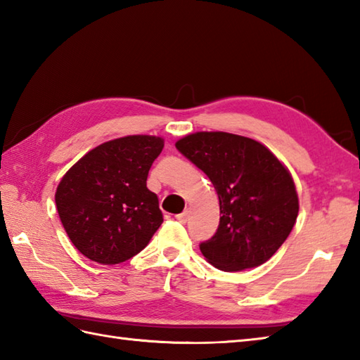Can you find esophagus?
Returning <instances> with one entry per match:
<instances>
[{
	"instance_id": "esophagus-1",
	"label": "esophagus",
	"mask_w": 360,
	"mask_h": 360,
	"mask_svg": "<svg viewBox=\"0 0 360 360\" xmlns=\"http://www.w3.org/2000/svg\"><path fill=\"white\" fill-rule=\"evenodd\" d=\"M176 219L179 221V223H182V224H186L187 221H188V210H186V212H182V213H179V215H176L174 217Z\"/></svg>"
}]
</instances>
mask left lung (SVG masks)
Here are the masks:
<instances>
[{
    "label": "left lung",
    "mask_w": 360,
    "mask_h": 360,
    "mask_svg": "<svg viewBox=\"0 0 360 360\" xmlns=\"http://www.w3.org/2000/svg\"><path fill=\"white\" fill-rule=\"evenodd\" d=\"M176 148L202 170L219 200V226L202 241V255L221 271L266 263L292 231L298 215L294 181L264 145L231 133H195Z\"/></svg>",
    "instance_id": "obj_1"
}]
</instances>
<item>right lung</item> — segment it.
Segmentation results:
<instances>
[{
    "mask_svg": "<svg viewBox=\"0 0 360 360\" xmlns=\"http://www.w3.org/2000/svg\"><path fill=\"white\" fill-rule=\"evenodd\" d=\"M162 148L156 136L120 137L91 150L60 181L58 217L86 258L124 263L150 243L164 217L147 178Z\"/></svg>",
    "mask_w": 360,
    "mask_h": 360,
    "instance_id": "right-lung-1",
    "label": "right lung"
}]
</instances>
